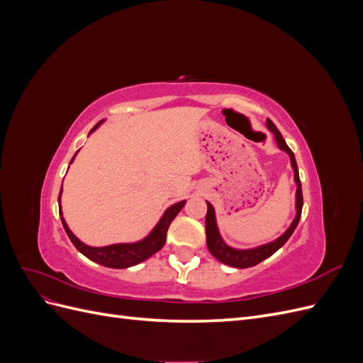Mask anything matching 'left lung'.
Returning a JSON list of instances; mask_svg holds the SVG:
<instances>
[{"mask_svg": "<svg viewBox=\"0 0 363 363\" xmlns=\"http://www.w3.org/2000/svg\"><path fill=\"white\" fill-rule=\"evenodd\" d=\"M267 125L272 131L274 136H276L279 148L283 150V151H286L289 157H291V164H292V169H294V180L296 183V194H295L296 215H295L294 221H292V224L289 225L286 232H284L276 240H272V242L256 247V248H250V250H236V248L228 247L223 240L221 235H219L213 206L211 203H207V215H206V242H207V248H208V251L212 252V256L215 259H218L219 262H223V263H225V265L233 267V268L255 267V265H257V263H260L262 260H265L269 256H272L274 252H276L279 248H281L284 245V242H286V240L291 238V235L294 233V230L296 228V225H298L300 218H301L303 192H301V182H300V174H298V167H296V162H295V156H294L292 150L286 145V142H284L279 128L272 124V121L268 119Z\"/></svg>", "mask_w": 363, "mask_h": 363, "instance_id": "left-lung-1", "label": "left lung"}]
</instances>
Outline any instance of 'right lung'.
I'll return each instance as SVG.
<instances>
[{"instance_id":"add662e5","label":"right lung","mask_w":363,"mask_h":363,"mask_svg":"<svg viewBox=\"0 0 363 363\" xmlns=\"http://www.w3.org/2000/svg\"><path fill=\"white\" fill-rule=\"evenodd\" d=\"M103 121H100V123H98L91 130V133ZM74 157H72V160H74ZM60 195H62V188H60ZM60 195H59V203H60ZM184 203L186 201L175 203L174 206L167 208V212L163 213L157 225L152 228V232L145 239H142V240H139V242H133V244H113V245H107V247H89V245L83 244L82 240L71 232L68 224L65 223L63 215H62V208L59 211V213H60V219H62L65 232H67L68 238L71 239V242L74 244V247L77 250L82 252V255H84L87 259L100 263V265H103V267L123 269V268L133 267V265H138V263H140V262H144L145 259L155 255V252H157L164 245L169 224L172 223V219L179 215Z\"/></svg>"}]
</instances>
